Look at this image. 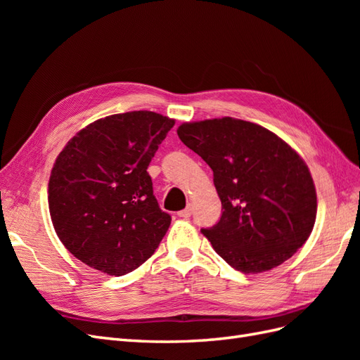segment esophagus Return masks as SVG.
<instances>
[{
	"instance_id": "1",
	"label": "esophagus",
	"mask_w": 360,
	"mask_h": 360,
	"mask_svg": "<svg viewBox=\"0 0 360 360\" xmlns=\"http://www.w3.org/2000/svg\"><path fill=\"white\" fill-rule=\"evenodd\" d=\"M177 214H179L180 217H183V219H188V217H191V216H192V207H191V204L186 207V209L180 210Z\"/></svg>"
}]
</instances>
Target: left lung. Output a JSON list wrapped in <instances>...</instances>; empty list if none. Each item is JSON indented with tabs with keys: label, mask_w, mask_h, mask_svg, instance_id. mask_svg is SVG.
<instances>
[{
	"label": "left lung",
	"mask_w": 360,
	"mask_h": 360,
	"mask_svg": "<svg viewBox=\"0 0 360 360\" xmlns=\"http://www.w3.org/2000/svg\"><path fill=\"white\" fill-rule=\"evenodd\" d=\"M177 135L213 171L224 212L201 233L228 264L261 274L308 240L317 193L307 163L285 141L231 117L183 123Z\"/></svg>",
	"instance_id": "left-lung-1"
}]
</instances>
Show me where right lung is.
<instances>
[{
	"label": "right lung",
	"instance_id": "1",
	"mask_svg": "<svg viewBox=\"0 0 360 360\" xmlns=\"http://www.w3.org/2000/svg\"><path fill=\"white\" fill-rule=\"evenodd\" d=\"M172 126L151 111L110 115L79 130L58 155L51 219L84 264L122 276L155 254L171 216L160 210L147 168Z\"/></svg>",
	"mask_w": 360,
	"mask_h": 360
}]
</instances>
